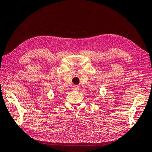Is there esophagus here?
I'll return each instance as SVG.
<instances>
[{"label":"esophagus","mask_w":152,"mask_h":152,"mask_svg":"<svg viewBox=\"0 0 152 152\" xmlns=\"http://www.w3.org/2000/svg\"><path fill=\"white\" fill-rule=\"evenodd\" d=\"M73 90H75V91H77V90H79V86H74L73 87Z\"/></svg>","instance_id":"esophagus-1"}]
</instances>
